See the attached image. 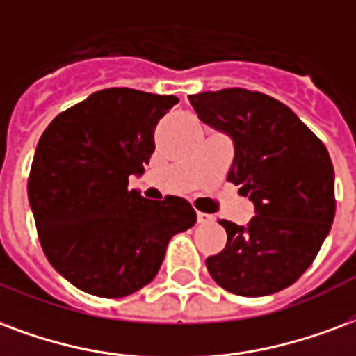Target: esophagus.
Returning <instances> with one entry per match:
<instances>
[{
    "instance_id": "1",
    "label": "esophagus",
    "mask_w": 356,
    "mask_h": 356,
    "mask_svg": "<svg viewBox=\"0 0 356 356\" xmlns=\"http://www.w3.org/2000/svg\"><path fill=\"white\" fill-rule=\"evenodd\" d=\"M198 222L200 225H209V222H213V215H207V213H198Z\"/></svg>"
}]
</instances>
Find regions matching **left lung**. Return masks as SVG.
Masks as SVG:
<instances>
[{
	"label": "left lung",
	"instance_id": "obj_1",
	"mask_svg": "<svg viewBox=\"0 0 356 356\" xmlns=\"http://www.w3.org/2000/svg\"><path fill=\"white\" fill-rule=\"evenodd\" d=\"M204 124L230 136L228 181L254 204L245 226L218 220L228 241L205 260L217 285L239 296L291 286L312 266L336 213L334 168L323 141L273 97L245 88L188 96Z\"/></svg>",
	"mask_w": 356,
	"mask_h": 356
}]
</instances>
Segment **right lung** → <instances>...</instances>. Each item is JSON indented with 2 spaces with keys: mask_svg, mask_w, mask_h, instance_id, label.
Instances as JSON below:
<instances>
[{
  "mask_svg": "<svg viewBox=\"0 0 356 356\" xmlns=\"http://www.w3.org/2000/svg\"><path fill=\"white\" fill-rule=\"evenodd\" d=\"M179 99L105 88L60 113L39 139L28 200L44 257L81 291L120 298L151 283L177 232L196 222L185 198L128 188L154 152L158 120Z\"/></svg>",
  "mask_w": 356,
  "mask_h": 356,
  "instance_id": "right-lung-1",
  "label": "right lung"
}]
</instances>
